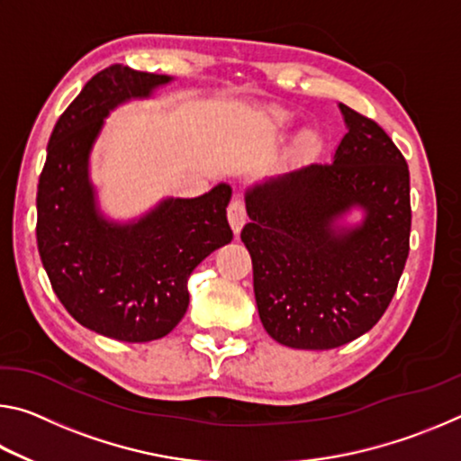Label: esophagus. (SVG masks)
<instances>
[{
	"instance_id": "34e87169",
	"label": "esophagus",
	"mask_w": 461,
	"mask_h": 461,
	"mask_svg": "<svg viewBox=\"0 0 461 461\" xmlns=\"http://www.w3.org/2000/svg\"><path fill=\"white\" fill-rule=\"evenodd\" d=\"M228 220H230V225H231L233 233H236V236H238V233L241 231V228H244L246 220H248L246 207H244V203H241L240 199H233V201L230 203V207H228Z\"/></svg>"
}]
</instances>
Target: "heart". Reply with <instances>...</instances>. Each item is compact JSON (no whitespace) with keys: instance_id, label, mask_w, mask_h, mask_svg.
<instances>
[{"instance_id":"heart-1","label":"heart","mask_w":461,"mask_h":461,"mask_svg":"<svg viewBox=\"0 0 461 461\" xmlns=\"http://www.w3.org/2000/svg\"><path fill=\"white\" fill-rule=\"evenodd\" d=\"M275 122H276V126H288V123H291V118H288L286 113H276L275 115ZM313 142H315V136L313 134H303L301 136V144L309 146V144H313Z\"/></svg>"}]
</instances>
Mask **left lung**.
Listing matches in <instances>:
<instances>
[{
    "mask_svg": "<svg viewBox=\"0 0 461 461\" xmlns=\"http://www.w3.org/2000/svg\"><path fill=\"white\" fill-rule=\"evenodd\" d=\"M348 131L330 165L268 176L244 193L241 230L258 315L272 339L331 349L370 331L409 256V167L376 122L339 104ZM360 212L361 220L347 217Z\"/></svg>",
    "mask_w": 461,
    "mask_h": 461,
    "instance_id": "obj_1",
    "label": "left lung"
}]
</instances>
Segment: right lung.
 I'll return each mask as SVG.
<instances>
[{"label":"right lung","mask_w":461,"mask_h":461,"mask_svg":"<svg viewBox=\"0 0 461 461\" xmlns=\"http://www.w3.org/2000/svg\"><path fill=\"white\" fill-rule=\"evenodd\" d=\"M175 79L113 65L85 85L54 126L36 194V240L52 291L87 330L142 343L165 338L189 307L191 272L230 244L231 186L201 197L160 199L134 220L99 207L91 152L105 120Z\"/></svg>","instance_id":"1"}]
</instances>
